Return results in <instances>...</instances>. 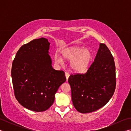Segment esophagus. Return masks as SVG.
<instances>
[{"label": "esophagus", "mask_w": 131, "mask_h": 131, "mask_svg": "<svg viewBox=\"0 0 131 131\" xmlns=\"http://www.w3.org/2000/svg\"><path fill=\"white\" fill-rule=\"evenodd\" d=\"M69 76H70V74H69V73L65 72V76H66V80H67V81H68V78H69Z\"/></svg>", "instance_id": "1"}]
</instances>
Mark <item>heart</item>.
I'll return each instance as SVG.
<instances>
[{
  "mask_svg": "<svg viewBox=\"0 0 131 131\" xmlns=\"http://www.w3.org/2000/svg\"><path fill=\"white\" fill-rule=\"evenodd\" d=\"M61 55L64 59L71 60L70 67L77 73H84L89 68L93 59L91 51L78 46H70L62 51ZM55 61L58 63H62L63 59L59 55H55Z\"/></svg>",
  "mask_w": 131,
  "mask_h": 131,
  "instance_id": "obj_1",
  "label": "heart"
}]
</instances>
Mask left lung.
I'll return each instance as SVG.
<instances>
[{
	"label": "left lung",
	"mask_w": 131,
	"mask_h": 131,
	"mask_svg": "<svg viewBox=\"0 0 131 131\" xmlns=\"http://www.w3.org/2000/svg\"><path fill=\"white\" fill-rule=\"evenodd\" d=\"M68 82L73 104L79 112L88 113L105 106L113 95L116 85L114 58L106 44H99L87 72L71 74Z\"/></svg>",
	"instance_id": "obj_1"
}]
</instances>
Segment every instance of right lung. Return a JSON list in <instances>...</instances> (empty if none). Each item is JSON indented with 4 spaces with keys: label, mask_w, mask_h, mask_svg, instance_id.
<instances>
[{
    "label": "right lung",
    "mask_w": 131,
    "mask_h": 131,
    "mask_svg": "<svg viewBox=\"0 0 131 131\" xmlns=\"http://www.w3.org/2000/svg\"><path fill=\"white\" fill-rule=\"evenodd\" d=\"M49 48L47 39L33 40L21 46L12 64L15 98L23 107L36 112L52 106L58 89L66 80L63 71L52 68Z\"/></svg>",
    "instance_id": "add662e5"
}]
</instances>
